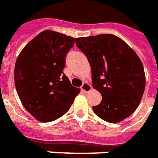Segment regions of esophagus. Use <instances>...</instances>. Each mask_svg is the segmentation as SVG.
<instances>
[{"instance_id":"34e87169","label":"esophagus","mask_w":158,"mask_h":158,"mask_svg":"<svg viewBox=\"0 0 158 158\" xmlns=\"http://www.w3.org/2000/svg\"><path fill=\"white\" fill-rule=\"evenodd\" d=\"M81 90L84 92H86V93H88V92H89L90 90H91V86L88 83V82H83L82 83V85H81Z\"/></svg>"}]
</instances>
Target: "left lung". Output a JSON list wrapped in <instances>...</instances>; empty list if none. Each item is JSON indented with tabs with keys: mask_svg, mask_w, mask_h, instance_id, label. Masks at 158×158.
<instances>
[{
	"mask_svg": "<svg viewBox=\"0 0 158 158\" xmlns=\"http://www.w3.org/2000/svg\"><path fill=\"white\" fill-rule=\"evenodd\" d=\"M91 67L93 88L102 95L93 106L102 120L116 123L136 110L145 89V73L136 53L116 35L102 34L76 39Z\"/></svg>",
	"mask_w": 158,
	"mask_h": 158,
	"instance_id": "1",
	"label": "left lung"
}]
</instances>
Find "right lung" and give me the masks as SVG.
<instances>
[{"mask_svg":"<svg viewBox=\"0 0 158 158\" xmlns=\"http://www.w3.org/2000/svg\"><path fill=\"white\" fill-rule=\"evenodd\" d=\"M76 39L44 30L23 48L15 67V84L23 107L36 120H56L69 110L80 89L62 72Z\"/></svg>","mask_w":158,"mask_h":158,"instance_id":"1","label":"right lung"}]
</instances>
